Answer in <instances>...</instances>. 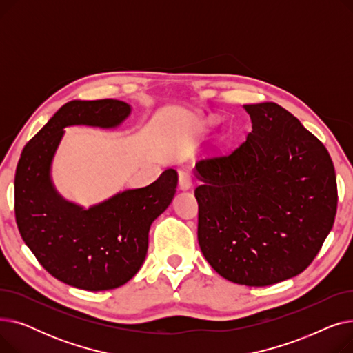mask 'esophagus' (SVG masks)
<instances>
[{"mask_svg": "<svg viewBox=\"0 0 353 353\" xmlns=\"http://www.w3.org/2000/svg\"><path fill=\"white\" fill-rule=\"evenodd\" d=\"M179 186L181 190H189L193 186V174L189 169L179 170Z\"/></svg>", "mask_w": 353, "mask_h": 353, "instance_id": "1", "label": "esophagus"}]
</instances>
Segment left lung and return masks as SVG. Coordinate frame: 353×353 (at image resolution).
Masks as SVG:
<instances>
[{"mask_svg":"<svg viewBox=\"0 0 353 353\" xmlns=\"http://www.w3.org/2000/svg\"><path fill=\"white\" fill-rule=\"evenodd\" d=\"M252 133L201 160L197 239L225 279L269 286L302 273L332 230L336 174L325 145L276 103L243 105Z\"/></svg>","mask_w":353,"mask_h":353,"instance_id":"left-lung-1","label":"left lung"}]
</instances>
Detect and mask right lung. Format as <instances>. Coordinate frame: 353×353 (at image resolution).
I'll return each instance as SVG.
<instances>
[{
  "mask_svg": "<svg viewBox=\"0 0 353 353\" xmlns=\"http://www.w3.org/2000/svg\"><path fill=\"white\" fill-rule=\"evenodd\" d=\"M132 114L120 100H74L64 104L24 147L17 165L15 220L41 266L70 286L99 292L127 283L140 270L153 221L170 206L177 173L127 189L84 208L67 200L51 177L65 127L117 128Z\"/></svg>",
  "mask_w": 353,
  "mask_h": 353,
  "instance_id": "1",
  "label": "right lung"
}]
</instances>
